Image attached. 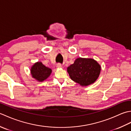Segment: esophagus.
I'll return each instance as SVG.
<instances>
[{
    "mask_svg": "<svg viewBox=\"0 0 131 131\" xmlns=\"http://www.w3.org/2000/svg\"><path fill=\"white\" fill-rule=\"evenodd\" d=\"M62 65L61 63H58L57 64V68H62Z\"/></svg>",
    "mask_w": 131,
    "mask_h": 131,
    "instance_id": "obj_1",
    "label": "esophagus"
}]
</instances>
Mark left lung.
<instances>
[{
    "mask_svg": "<svg viewBox=\"0 0 131 131\" xmlns=\"http://www.w3.org/2000/svg\"><path fill=\"white\" fill-rule=\"evenodd\" d=\"M101 69L100 64L94 59L79 57L69 66L67 71L71 80L82 86H87L97 79Z\"/></svg>",
    "mask_w": 131,
    "mask_h": 131,
    "instance_id": "left-lung-1",
    "label": "left lung"
}]
</instances>
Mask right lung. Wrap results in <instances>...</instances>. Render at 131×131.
<instances>
[{
	"mask_svg": "<svg viewBox=\"0 0 131 131\" xmlns=\"http://www.w3.org/2000/svg\"><path fill=\"white\" fill-rule=\"evenodd\" d=\"M30 72L32 78L39 82H43L50 76L52 69L46 67L41 62H37L32 66Z\"/></svg>",
	"mask_w": 131,
	"mask_h": 131,
	"instance_id": "add662e5",
	"label": "right lung"
}]
</instances>
